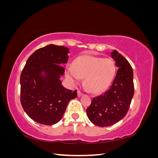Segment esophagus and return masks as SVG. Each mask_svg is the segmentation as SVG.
Wrapping results in <instances>:
<instances>
[{"mask_svg": "<svg viewBox=\"0 0 158 158\" xmlns=\"http://www.w3.org/2000/svg\"><path fill=\"white\" fill-rule=\"evenodd\" d=\"M77 93H78V97H81V96H82V95H83V94H82V92H81L80 90H78Z\"/></svg>", "mask_w": 158, "mask_h": 158, "instance_id": "esophagus-1", "label": "esophagus"}]
</instances>
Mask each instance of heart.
<instances>
[{"label": "heart", "mask_w": 158, "mask_h": 158, "mask_svg": "<svg viewBox=\"0 0 158 158\" xmlns=\"http://www.w3.org/2000/svg\"><path fill=\"white\" fill-rule=\"evenodd\" d=\"M116 66L111 59L92 55H82L76 58L73 66L66 69V76L71 82L78 83L84 77V84L93 93L106 90L112 82Z\"/></svg>", "instance_id": "obj_1"}]
</instances>
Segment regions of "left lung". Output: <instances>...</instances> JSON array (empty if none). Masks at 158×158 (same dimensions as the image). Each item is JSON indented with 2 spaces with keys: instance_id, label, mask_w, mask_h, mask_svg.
<instances>
[{
  "instance_id": "left-lung-1",
  "label": "left lung",
  "mask_w": 158,
  "mask_h": 158,
  "mask_svg": "<svg viewBox=\"0 0 158 158\" xmlns=\"http://www.w3.org/2000/svg\"><path fill=\"white\" fill-rule=\"evenodd\" d=\"M111 56L118 68L115 77L109 89L93 98L86 109L89 121L100 127L113 125L125 117L135 92L130 63L116 50L111 52Z\"/></svg>"
}]
</instances>
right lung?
I'll use <instances>...</instances> for the list:
<instances>
[{"label": "right lung", "instance_id": "add662e5", "mask_svg": "<svg viewBox=\"0 0 158 158\" xmlns=\"http://www.w3.org/2000/svg\"><path fill=\"white\" fill-rule=\"evenodd\" d=\"M70 49L64 46L47 45L28 58L20 76V101L32 120L52 125L63 117L71 99L77 98L76 90L63 87L60 78L67 63Z\"/></svg>", "mask_w": 158, "mask_h": 158}]
</instances>
